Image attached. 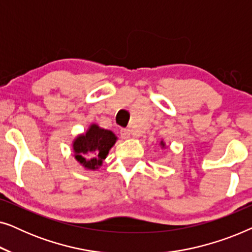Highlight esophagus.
<instances>
[{
	"mask_svg": "<svg viewBox=\"0 0 252 252\" xmlns=\"http://www.w3.org/2000/svg\"><path fill=\"white\" fill-rule=\"evenodd\" d=\"M130 135V133L128 132V129H120V136L123 137V139H128Z\"/></svg>",
	"mask_w": 252,
	"mask_h": 252,
	"instance_id": "34e87169",
	"label": "esophagus"
}]
</instances>
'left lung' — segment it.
<instances>
[{"label": "left lung", "instance_id": "obj_1", "mask_svg": "<svg viewBox=\"0 0 252 252\" xmlns=\"http://www.w3.org/2000/svg\"><path fill=\"white\" fill-rule=\"evenodd\" d=\"M160 146H161V147H163V148L165 147V143L163 142V141H161V142H160Z\"/></svg>", "mask_w": 252, "mask_h": 252}]
</instances>
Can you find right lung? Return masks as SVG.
<instances>
[{
  "mask_svg": "<svg viewBox=\"0 0 252 252\" xmlns=\"http://www.w3.org/2000/svg\"><path fill=\"white\" fill-rule=\"evenodd\" d=\"M116 141L117 136L111 130L93 124L87 132L73 141L74 158L85 168L94 171L101 166Z\"/></svg>",
  "mask_w": 252,
  "mask_h": 252,
  "instance_id": "add662e5",
  "label": "right lung"
}]
</instances>
